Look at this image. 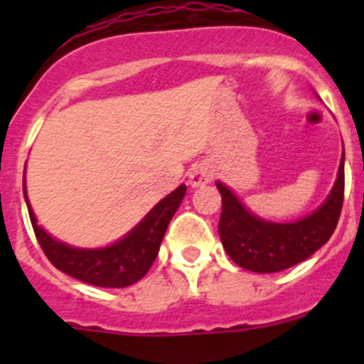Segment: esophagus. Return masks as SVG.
Here are the masks:
<instances>
[{
  "mask_svg": "<svg viewBox=\"0 0 364 364\" xmlns=\"http://www.w3.org/2000/svg\"><path fill=\"white\" fill-rule=\"evenodd\" d=\"M213 180V167L208 162H198L191 167L189 171V186L191 188H200Z\"/></svg>",
  "mask_w": 364,
  "mask_h": 364,
  "instance_id": "obj_1",
  "label": "esophagus"
}]
</instances>
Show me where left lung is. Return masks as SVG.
<instances>
[{"mask_svg": "<svg viewBox=\"0 0 364 364\" xmlns=\"http://www.w3.org/2000/svg\"><path fill=\"white\" fill-rule=\"evenodd\" d=\"M215 184L222 195L218 235L230 259L255 273L282 272L314 255L336 231L345 193V147L332 191L317 210L294 222L266 220L247 210L230 186Z\"/></svg>", "mask_w": 364, "mask_h": 364, "instance_id": "obj_1", "label": "left lung"}]
</instances>
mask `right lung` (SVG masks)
<instances>
[{
  "label": "right lung",
  "mask_w": 364,
  "mask_h": 364,
  "mask_svg": "<svg viewBox=\"0 0 364 364\" xmlns=\"http://www.w3.org/2000/svg\"><path fill=\"white\" fill-rule=\"evenodd\" d=\"M23 197L38 242L54 268L87 284L100 288H125L140 281L153 266L167 226L186 197V184H180L175 191L156 202L146 217L124 237L100 247H78L58 240L38 224L28 202L25 180Z\"/></svg>",
  "instance_id": "1"
}]
</instances>
